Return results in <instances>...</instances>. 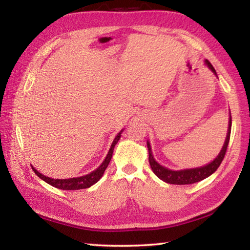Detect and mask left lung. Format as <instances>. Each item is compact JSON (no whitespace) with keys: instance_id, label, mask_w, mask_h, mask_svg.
Listing matches in <instances>:
<instances>
[{"instance_id":"1","label":"left lung","mask_w":250,"mask_h":250,"mask_svg":"<svg viewBox=\"0 0 250 250\" xmlns=\"http://www.w3.org/2000/svg\"><path fill=\"white\" fill-rule=\"evenodd\" d=\"M205 64L207 67L213 71V73L216 75V70L214 69V67L211 66L210 62L205 59ZM217 76V75H216ZM230 129H231V116H229V122H228V130H227V135L225 139V143L222 147L219 154L210 163L206 164L204 167H195V168H186V170H181V171H172L168 170V168L164 167L156 162L154 160L153 155H152V150L149 141L146 142L147 150H149V162L152 171L154 172V174L164 182H167L168 184H176V185H186V184H193L196 183V182H200L202 180L206 179L209 175L213 174V173L217 170L221 166L222 161L225 156V153L227 151L228 143H229V138H230Z\"/></svg>"}]
</instances>
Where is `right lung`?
I'll return each instance as SVG.
<instances>
[{"label":"right lung","mask_w":250,"mask_h":250,"mask_svg":"<svg viewBox=\"0 0 250 250\" xmlns=\"http://www.w3.org/2000/svg\"><path fill=\"white\" fill-rule=\"evenodd\" d=\"M121 132H122V130L116 135L115 140H113L111 146H110V150L108 152V154H107V156H105L104 162L101 163V166L98 168H97V170L89 173V174L80 176V177H73V179L55 180V179H52V177H47V176L43 175L42 173H40L39 171L36 170V168H34V167H32L33 171L35 172V174L39 176L40 179L45 181L46 183H48L49 185L55 186V188H57L66 189V191H73V189H83V188H90L91 185H94L95 183H97V182H98L101 179V176L104 175L105 168H107L110 160H111V158H112V152H113V149H115V146L117 145L118 141H119L120 137H121Z\"/></svg>","instance_id":"1"}]
</instances>
